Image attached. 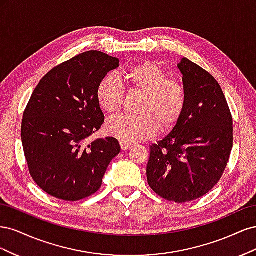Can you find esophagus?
<instances>
[{
	"label": "esophagus",
	"mask_w": 256,
	"mask_h": 256,
	"mask_svg": "<svg viewBox=\"0 0 256 256\" xmlns=\"http://www.w3.org/2000/svg\"><path fill=\"white\" fill-rule=\"evenodd\" d=\"M131 146H132V145H131V143L120 142V147H122V150H129Z\"/></svg>",
	"instance_id": "esophagus-1"
}]
</instances>
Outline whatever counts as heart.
<instances>
[{
	"label": "heart",
	"instance_id": "heart-1",
	"mask_svg": "<svg viewBox=\"0 0 256 256\" xmlns=\"http://www.w3.org/2000/svg\"><path fill=\"white\" fill-rule=\"evenodd\" d=\"M126 79L134 90L142 92L141 116L118 115L106 122V132L125 143H136L154 138L158 131L172 129L182 118L186 92L180 82L168 79L158 63L145 60L131 67ZM97 102L106 113L118 111L124 97L122 82L115 74H108L97 88Z\"/></svg>",
	"mask_w": 256,
	"mask_h": 256
}]
</instances>
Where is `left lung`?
<instances>
[{"mask_svg": "<svg viewBox=\"0 0 256 256\" xmlns=\"http://www.w3.org/2000/svg\"><path fill=\"white\" fill-rule=\"evenodd\" d=\"M186 104L173 130L150 145L147 182L158 196L186 203L220 180L233 147V118L219 83L188 58L177 65Z\"/></svg>", "mask_w": 256, "mask_h": 256, "instance_id": "1", "label": "left lung"}]
</instances>
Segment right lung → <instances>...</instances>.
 I'll return each instance as SVG.
<instances>
[{
	"label": "right lung",
	"mask_w": 256,
	"mask_h": 256,
	"mask_svg": "<svg viewBox=\"0 0 256 256\" xmlns=\"http://www.w3.org/2000/svg\"><path fill=\"white\" fill-rule=\"evenodd\" d=\"M120 60L88 51L46 74L23 113L21 140L34 182L53 198L74 202L102 187L120 146L115 138L86 144L104 122L98 85Z\"/></svg>",
	"instance_id": "right-lung-1"
}]
</instances>
